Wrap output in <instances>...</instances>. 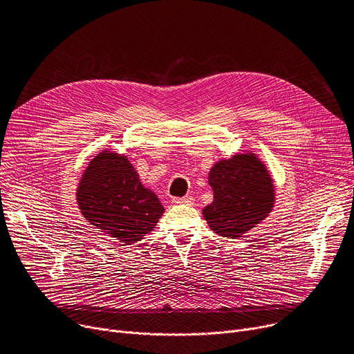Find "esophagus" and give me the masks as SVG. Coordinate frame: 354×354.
Returning a JSON list of instances; mask_svg holds the SVG:
<instances>
[{
  "label": "esophagus",
  "mask_w": 354,
  "mask_h": 354,
  "mask_svg": "<svg viewBox=\"0 0 354 354\" xmlns=\"http://www.w3.org/2000/svg\"><path fill=\"white\" fill-rule=\"evenodd\" d=\"M172 203L174 205H192L194 203V198L192 196H183V198H174L172 199Z\"/></svg>",
  "instance_id": "esophagus-1"
}]
</instances>
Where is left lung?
Instances as JSON below:
<instances>
[{
	"label": "left lung",
	"mask_w": 354,
	"mask_h": 354,
	"mask_svg": "<svg viewBox=\"0 0 354 354\" xmlns=\"http://www.w3.org/2000/svg\"><path fill=\"white\" fill-rule=\"evenodd\" d=\"M209 185L214 202L203 209V216L219 236L243 235L272 208V180L254 155H235L218 162L209 172Z\"/></svg>",
	"instance_id": "obj_1"
}]
</instances>
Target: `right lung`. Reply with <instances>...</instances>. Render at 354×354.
Masks as SVG:
<instances>
[{
    "label": "right lung",
    "mask_w": 354,
    "mask_h": 354,
    "mask_svg": "<svg viewBox=\"0 0 354 354\" xmlns=\"http://www.w3.org/2000/svg\"><path fill=\"white\" fill-rule=\"evenodd\" d=\"M84 218L124 245L151 232L163 214L158 196L146 189L124 156L103 152L86 169L77 191Z\"/></svg>",
    "instance_id": "add662e5"
}]
</instances>
